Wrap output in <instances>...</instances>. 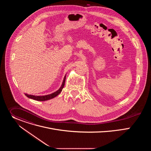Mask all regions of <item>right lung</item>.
I'll list each match as a JSON object with an SVG mask.
<instances>
[{"label":"right lung","instance_id":"add662e5","mask_svg":"<svg viewBox=\"0 0 151 151\" xmlns=\"http://www.w3.org/2000/svg\"><path fill=\"white\" fill-rule=\"evenodd\" d=\"M65 80H66V76H64V80H63V82L62 83V85L61 86V87L60 88V89L58 90H57V91L51 94H49V95H46V96H33V95H29L27 94H25V95L30 98V99H33V100H37V101H46V100H50L51 99H53L55 97H56L57 96H58L62 91L64 86V84H65Z\"/></svg>","mask_w":151,"mask_h":151}]
</instances>
